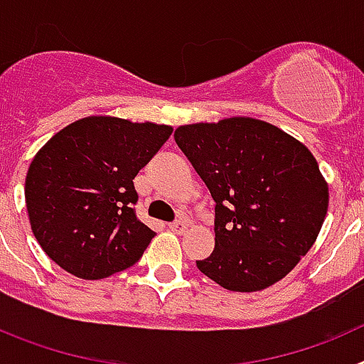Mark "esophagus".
Returning <instances> with one entry per match:
<instances>
[{
	"mask_svg": "<svg viewBox=\"0 0 364 364\" xmlns=\"http://www.w3.org/2000/svg\"><path fill=\"white\" fill-rule=\"evenodd\" d=\"M169 230H171L173 233H184V231L188 230V222L182 220V218H180V220L171 222V224H169Z\"/></svg>",
	"mask_w": 364,
	"mask_h": 364,
	"instance_id": "1",
	"label": "esophagus"
}]
</instances>
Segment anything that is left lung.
I'll return each mask as SVG.
<instances>
[{
	"label": "left lung",
	"mask_w": 364,
	"mask_h": 364,
	"mask_svg": "<svg viewBox=\"0 0 364 364\" xmlns=\"http://www.w3.org/2000/svg\"><path fill=\"white\" fill-rule=\"evenodd\" d=\"M175 142L215 200V250L197 268L230 291L286 277L328 211V184L310 149L250 117L180 125Z\"/></svg>",
	"instance_id": "obj_1"
}]
</instances>
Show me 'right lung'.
<instances>
[{
    "instance_id": "1",
    "label": "right lung",
    "mask_w": 364,
    "mask_h": 364,
    "mask_svg": "<svg viewBox=\"0 0 364 364\" xmlns=\"http://www.w3.org/2000/svg\"><path fill=\"white\" fill-rule=\"evenodd\" d=\"M171 133V125L87 117L38 151L25 204L32 233L60 268L96 281L138 262L154 231L134 213L133 180Z\"/></svg>"
}]
</instances>
